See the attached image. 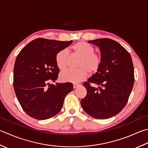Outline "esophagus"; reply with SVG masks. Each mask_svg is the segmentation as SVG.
Returning a JSON list of instances; mask_svg holds the SVG:
<instances>
[{
	"label": "esophagus",
	"instance_id": "1",
	"mask_svg": "<svg viewBox=\"0 0 148 148\" xmlns=\"http://www.w3.org/2000/svg\"><path fill=\"white\" fill-rule=\"evenodd\" d=\"M79 86V84H76V83H74L73 84V87L74 88H76L77 87H78V86Z\"/></svg>",
	"mask_w": 148,
	"mask_h": 148
}]
</instances>
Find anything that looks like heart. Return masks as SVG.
<instances>
[{
    "label": "heart",
    "mask_w": 148,
    "mask_h": 148,
    "mask_svg": "<svg viewBox=\"0 0 148 148\" xmlns=\"http://www.w3.org/2000/svg\"><path fill=\"white\" fill-rule=\"evenodd\" d=\"M72 50L76 56L80 58L77 64V70H67L60 75L63 82L79 83L87 76L88 73L92 75L99 71L102 64V57L99 54L95 53V49L88 43L79 42L72 46ZM56 63L60 70L67 67L69 53L66 49H62L57 53L55 58Z\"/></svg>",
    "instance_id": "heart-1"
}]
</instances>
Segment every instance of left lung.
I'll list each match as a JSON object with an SVG mask.
<instances>
[{"label":"left lung","mask_w":148,"mask_h":148,"mask_svg":"<svg viewBox=\"0 0 148 148\" xmlns=\"http://www.w3.org/2000/svg\"><path fill=\"white\" fill-rule=\"evenodd\" d=\"M99 48L102 64L96 73L83 83L87 91L81 105L91 117L105 119L118 114L126 106L134 84L131 55L110 38L88 41ZM92 83L98 88L90 86Z\"/></svg>","instance_id":"8db88e82"}]
</instances>
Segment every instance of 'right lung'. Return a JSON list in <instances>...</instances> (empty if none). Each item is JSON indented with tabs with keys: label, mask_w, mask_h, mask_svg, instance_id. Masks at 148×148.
<instances>
[{
	"label": "right lung",
	"mask_w": 148,
	"mask_h": 148,
	"mask_svg": "<svg viewBox=\"0 0 148 148\" xmlns=\"http://www.w3.org/2000/svg\"><path fill=\"white\" fill-rule=\"evenodd\" d=\"M72 42L39 38L29 43L17 56L13 87L22 109L30 117L38 120L54 117L62 110L66 95L73 90L71 83H49L55 82L58 76L57 53Z\"/></svg>",
	"instance_id": "1"
}]
</instances>
